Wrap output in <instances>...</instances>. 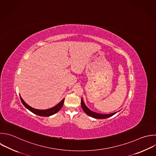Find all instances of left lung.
<instances>
[{"label": "left lung", "mask_w": 156, "mask_h": 156, "mask_svg": "<svg viewBox=\"0 0 156 156\" xmlns=\"http://www.w3.org/2000/svg\"><path fill=\"white\" fill-rule=\"evenodd\" d=\"M81 105H82V109L85 112V113H87V115H88V116H91L94 118H96V119H105V118H109V117L113 116V115H115V113H117V112H115V113H113L111 114L104 115V114H100V113H97L93 112L87 107V106L85 105V104L83 102L82 98L81 99Z\"/></svg>", "instance_id": "8db88e82"}]
</instances>
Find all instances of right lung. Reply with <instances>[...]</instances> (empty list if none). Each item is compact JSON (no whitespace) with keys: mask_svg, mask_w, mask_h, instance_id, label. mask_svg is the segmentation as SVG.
Instances as JSON below:
<instances>
[{"mask_svg":"<svg viewBox=\"0 0 156 156\" xmlns=\"http://www.w3.org/2000/svg\"><path fill=\"white\" fill-rule=\"evenodd\" d=\"M20 98H21V101L23 103V104L30 112H32V113L38 115V116H51L55 113H56L57 112H58L62 107V106L63 105V103H64V101L65 99H63L60 103H58L57 105H55V107L51 108L49 109H47V110H38V109H35L34 108L31 107L30 106H29L28 104H27L24 100L22 99V98L20 96Z\"/></svg>","mask_w":156,"mask_h":156,"instance_id":"obj_1","label":"right lung"}]
</instances>
